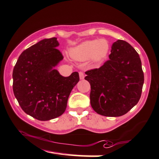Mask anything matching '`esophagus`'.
Masks as SVG:
<instances>
[{
  "label": "esophagus",
  "instance_id": "1",
  "mask_svg": "<svg viewBox=\"0 0 159 159\" xmlns=\"http://www.w3.org/2000/svg\"><path fill=\"white\" fill-rule=\"evenodd\" d=\"M79 77L80 79H83L85 77V74L83 71H79Z\"/></svg>",
  "mask_w": 159,
  "mask_h": 159
}]
</instances>
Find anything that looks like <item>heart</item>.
<instances>
[{
	"label": "heart",
	"instance_id": "1",
	"mask_svg": "<svg viewBox=\"0 0 159 159\" xmlns=\"http://www.w3.org/2000/svg\"><path fill=\"white\" fill-rule=\"evenodd\" d=\"M108 50L109 44L106 39L89 40L72 48L70 55L74 59L79 61H83L89 57L94 61H98L106 56Z\"/></svg>",
	"mask_w": 159,
	"mask_h": 159
}]
</instances>
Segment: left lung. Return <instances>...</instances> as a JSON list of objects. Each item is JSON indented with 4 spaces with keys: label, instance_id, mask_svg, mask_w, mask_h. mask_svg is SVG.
Segmentation results:
<instances>
[{
    "label": "left lung",
    "instance_id": "left-lung-1",
    "mask_svg": "<svg viewBox=\"0 0 159 159\" xmlns=\"http://www.w3.org/2000/svg\"><path fill=\"white\" fill-rule=\"evenodd\" d=\"M91 86L89 98L94 111L106 117L128 112L140 100L144 83L137 51L124 40L113 43L109 60L102 67L85 71Z\"/></svg>",
    "mask_w": 159,
    "mask_h": 159
}]
</instances>
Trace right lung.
<instances>
[{
    "mask_svg": "<svg viewBox=\"0 0 159 159\" xmlns=\"http://www.w3.org/2000/svg\"><path fill=\"white\" fill-rule=\"evenodd\" d=\"M58 45L56 37L41 40L22 52L13 70L14 96L25 113L40 121L64 113L79 81L76 71L64 77L53 69L64 57Z\"/></svg>",
    "mask_w": 159,
    "mask_h": 159,
    "instance_id": "right-lung-1",
    "label": "right lung"
}]
</instances>
